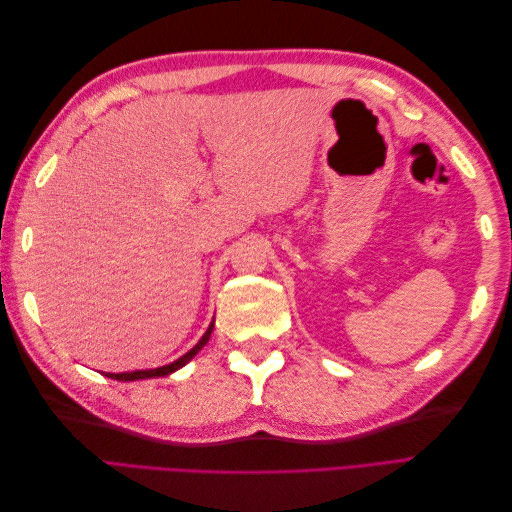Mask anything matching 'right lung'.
<instances>
[{"label":"right lung","instance_id":"right-lung-1","mask_svg":"<svg viewBox=\"0 0 512 512\" xmlns=\"http://www.w3.org/2000/svg\"><path fill=\"white\" fill-rule=\"evenodd\" d=\"M211 331H213V324H209V329L205 331V335L200 337V342L190 350V352H185L181 359H177L175 363H170V365H164V367H156V369H138V371H126V374H104V376H108V378H113V380H121V382H128V380H147V378H160V376H168V374H173V371H177L179 367H183L185 363L188 361H192L194 356L198 354V350L203 348L207 342H209V337H211Z\"/></svg>","mask_w":512,"mask_h":512}]
</instances>
